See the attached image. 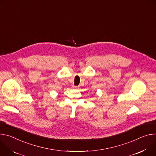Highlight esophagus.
I'll use <instances>...</instances> for the list:
<instances>
[{"label": "esophagus", "instance_id": "esophagus-1", "mask_svg": "<svg viewBox=\"0 0 156 156\" xmlns=\"http://www.w3.org/2000/svg\"><path fill=\"white\" fill-rule=\"evenodd\" d=\"M74 88H75V89H77V88H78V87H77V86H74Z\"/></svg>", "mask_w": 156, "mask_h": 156}]
</instances>
